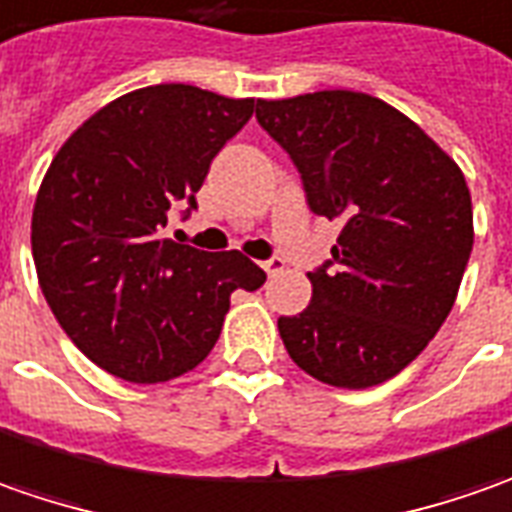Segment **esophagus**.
<instances>
[{
    "instance_id": "esophagus-1",
    "label": "esophagus",
    "mask_w": 512,
    "mask_h": 512,
    "mask_svg": "<svg viewBox=\"0 0 512 512\" xmlns=\"http://www.w3.org/2000/svg\"><path fill=\"white\" fill-rule=\"evenodd\" d=\"M260 266H263V272L269 274V277H274V274L283 272V260H280V257H269V260H263Z\"/></svg>"
}]
</instances>
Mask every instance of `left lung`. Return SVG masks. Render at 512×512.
Instances as JSON below:
<instances>
[{
    "mask_svg": "<svg viewBox=\"0 0 512 512\" xmlns=\"http://www.w3.org/2000/svg\"><path fill=\"white\" fill-rule=\"evenodd\" d=\"M311 212L340 221L311 303L277 328L289 357L334 388H371L422 354L456 303L473 249L459 164L382 98L354 90L257 101Z\"/></svg>",
    "mask_w": 512,
    "mask_h": 512,
    "instance_id": "1",
    "label": "left lung"
}]
</instances>
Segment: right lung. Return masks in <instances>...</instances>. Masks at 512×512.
<instances>
[{
	"instance_id": "1",
	"label": "right lung",
	"mask_w": 512,
	"mask_h": 512,
	"mask_svg": "<svg viewBox=\"0 0 512 512\" xmlns=\"http://www.w3.org/2000/svg\"><path fill=\"white\" fill-rule=\"evenodd\" d=\"M252 113L255 98L152 84L90 115L50 161L30 221L39 286L107 374L152 385L192 371L218 343L232 291L263 286L240 252L164 235Z\"/></svg>"
}]
</instances>
